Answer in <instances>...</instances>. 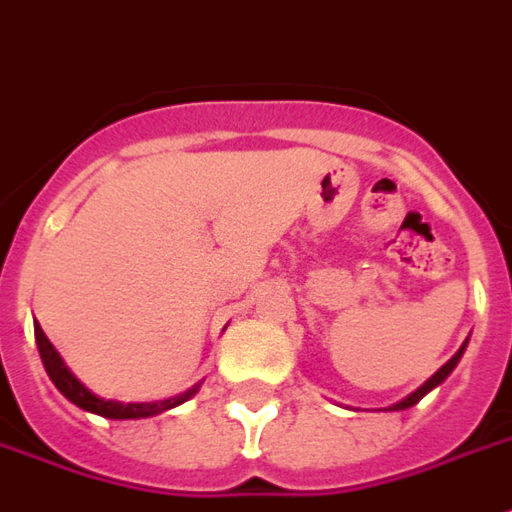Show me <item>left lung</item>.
<instances>
[{
    "mask_svg": "<svg viewBox=\"0 0 512 512\" xmlns=\"http://www.w3.org/2000/svg\"><path fill=\"white\" fill-rule=\"evenodd\" d=\"M466 345H469V340H466V343H463L461 348H458V351H455V356H452V359H450V362H447V365H441L439 370H436V373H433V376H430L428 381H425V384L419 386L417 392H411V395H408V397H403V400H400V403H395V406L384 408V411H403V408H411V406H417L419 400H422V397L428 395L430 389H436V386H439L441 381H444V378L450 376L452 370H455V365H458V362H461L463 351H466Z\"/></svg>",
    "mask_w": 512,
    "mask_h": 512,
    "instance_id": "8db88e82",
    "label": "left lung"
}]
</instances>
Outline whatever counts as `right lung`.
Instances as JSON below:
<instances>
[{
    "label": "right lung",
    "mask_w": 512,
    "mask_h": 512,
    "mask_svg": "<svg viewBox=\"0 0 512 512\" xmlns=\"http://www.w3.org/2000/svg\"><path fill=\"white\" fill-rule=\"evenodd\" d=\"M35 343H38L40 362L49 373L51 384L60 389L62 395L71 400L73 406H79L82 411H90V414H98V417L106 419H145L156 417V414H164L169 408L186 403L189 397H194L200 392V384H194L186 392H180L175 397H164V400H153V403H123V400H106V397L95 395L87 386L73 376L71 367L65 365V359L57 354V348L49 343V337L43 334L40 323H35Z\"/></svg>",
    "instance_id": "1"
}]
</instances>
